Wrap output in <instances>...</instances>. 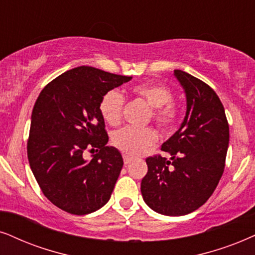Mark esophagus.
<instances>
[{
    "label": "esophagus",
    "mask_w": 255,
    "mask_h": 255,
    "mask_svg": "<svg viewBox=\"0 0 255 255\" xmlns=\"http://www.w3.org/2000/svg\"><path fill=\"white\" fill-rule=\"evenodd\" d=\"M131 161V157H129L128 155H126V154H124V162L125 165H128V163H130Z\"/></svg>",
    "instance_id": "1"
}]
</instances>
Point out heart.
I'll return each mask as SVG.
<instances>
[{
  "label": "heart",
  "mask_w": 255,
  "mask_h": 255,
  "mask_svg": "<svg viewBox=\"0 0 255 255\" xmlns=\"http://www.w3.org/2000/svg\"><path fill=\"white\" fill-rule=\"evenodd\" d=\"M133 94L150 106L149 119L162 131L174 127L179 118V109L173 104L172 89L161 83H143L135 86ZM125 106V96L118 89H109L100 100V114L111 126L120 124ZM112 142L119 150L130 156H138L156 142V133L147 128L125 127L115 131Z\"/></svg>",
  "instance_id": "b5f03b06"
}]
</instances>
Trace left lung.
<instances>
[{
  "label": "left lung",
  "instance_id": "obj_1",
  "mask_svg": "<svg viewBox=\"0 0 255 255\" xmlns=\"http://www.w3.org/2000/svg\"><path fill=\"white\" fill-rule=\"evenodd\" d=\"M174 75L185 89L186 117L161 147L170 159H146L141 193L153 211L179 217L201 207L217 188L225 169L230 127L220 99L207 83L179 69Z\"/></svg>",
  "mask_w": 255,
  "mask_h": 255
}]
</instances>
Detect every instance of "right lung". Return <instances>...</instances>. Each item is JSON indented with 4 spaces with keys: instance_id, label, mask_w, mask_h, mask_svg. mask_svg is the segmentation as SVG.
Here are the masks:
<instances>
[{
    "instance_id": "1",
    "label": "right lung",
    "mask_w": 255,
    "mask_h": 255,
    "mask_svg": "<svg viewBox=\"0 0 255 255\" xmlns=\"http://www.w3.org/2000/svg\"><path fill=\"white\" fill-rule=\"evenodd\" d=\"M130 79L81 66L50 81L35 102L29 165L44 196L67 213H93L111 199L124 160L107 146L99 105L106 92ZM94 149L99 153L92 160L83 159L86 150Z\"/></svg>"
}]
</instances>
